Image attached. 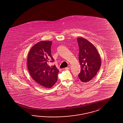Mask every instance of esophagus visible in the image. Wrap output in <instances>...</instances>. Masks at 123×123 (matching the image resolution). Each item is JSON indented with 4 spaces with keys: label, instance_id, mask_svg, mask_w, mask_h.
<instances>
[{
    "label": "esophagus",
    "instance_id": "obj_1",
    "mask_svg": "<svg viewBox=\"0 0 123 123\" xmlns=\"http://www.w3.org/2000/svg\"><path fill=\"white\" fill-rule=\"evenodd\" d=\"M70 67H71L70 65H68V67L65 68V69H69L70 68Z\"/></svg>",
    "mask_w": 123,
    "mask_h": 123
}]
</instances>
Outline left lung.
<instances>
[{"label": "left lung", "mask_w": 123, "mask_h": 123, "mask_svg": "<svg viewBox=\"0 0 123 123\" xmlns=\"http://www.w3.org/2000/svg\"><path fill=\"white\" fill-rule=\"evenodd\" d=\"M81 71L78 74L83 82H89L96 75L101 66V58L96 48L86 39L77 38Z\"/></svg>", "instance_id": "obj_1"}]
</instances>
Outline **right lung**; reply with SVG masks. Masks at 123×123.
<instances>
[{"mask_svg": "<svg viewBox=\"0 0 123 123\" xmlns=\"http://www.w3.org/2000/svg\"><path fill=\"white\" fill-rule=\"evenodd\" d=\"M51 41H41L31 49L27 56V68L31 78L42 87L51 88L56 83L59 70L54 65L51 55Z\"/></svg>", "mask_w": 123, "mask_h": 123, "instance_id": "add662e5", "label": "right lung"}]
</instances>
